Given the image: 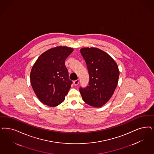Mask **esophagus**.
I'll list each match as a JSON object with an SVG mask.
<instances>
[{
  "label": "esophagus",
  "mask_w": 154,
  "mask_h": 154,
  "mask_svg": "<svg viewBox=\"0 0 154 154\" xmlns=\"http://www.w3.org/2000/svg\"><path fill=\"white\" fill-rule=\"evenodd\" d=\"M79 82H80V80H75L73 81V84H74V85L75 86H77V85H78V84H79Z\"/></svg>",
  "instance_id": "1"
}]
</instances>
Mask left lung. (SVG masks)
<instances>
[{
	"label": "left lung",
	"mask_w": 154,
	"mask_h": 154,
	"mask_svg": "<svg viewBox=\"0 0 154 154\" xmlns=\"http://www.w3.org/2000/svg\"><path fill=\"white\" fill-rule=\"evenodd\" d=\"M80 53L85 60L89 76L85 88L80 87L83 101L101 107L109 101L116 89L119 72L115 61L106 52L96 48H84Z\"/></svg>",
	"instance_id": "1"
}]
</instances>
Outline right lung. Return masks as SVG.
<instances>
[{"instance_id":"1","label":"right lung","mask_w":154,"mask_h":154,"mask_svg":"<svg viewBox=\"0 0 154 154\" xmlns=\"http://www.w3.org/2000/svg\"><path fill=\"white\" fill-rule=\"evenodd\" d=\"M73 48L57 47L39 56L32 67L30 79L38 100L51 107L58 106L65 100L72 81L69 79L65 61Z\"/></svg>"}]
</instances>
